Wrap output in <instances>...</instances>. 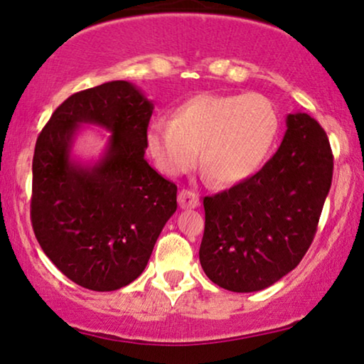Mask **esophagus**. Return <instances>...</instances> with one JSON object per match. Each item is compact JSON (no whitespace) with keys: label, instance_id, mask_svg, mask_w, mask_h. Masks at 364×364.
<instances>
[{"label":"esophagus","instance_id":"esophagus-1","mask_svg":"<svg viewBox=\"0 0 364 364\" xmlns=\"http://www.w3.org/2000/svg\"><path fill=\"white\" fill-rule=\"evenodd\" d=\"M178 205H181L183 210H186V208H197L200 205V200H198V196L196 192L183 188V191L178 192Z\"/></svg>","mask_w":364,"mask_h":364}]
</instances>
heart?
I'll use <instances>...</instances> for the list:
<instances>
[{"mask_svg":"<svg viewBox=\"0 0 364 364\" xmlns=\"http://www.w3.org/2000/svg\"><path fill=\"white\" fill-rule=\"evenodd\" d=\"M280 132V116L263 94H198L173 109L172 119H156L147 149L167 176H181L198 161L217 186H235L255 176L270 157Z\"/></svg>","mask_w":364,"mask_h":364,"instance_id":"b5f03b06","label":"heart"}]
</instances>
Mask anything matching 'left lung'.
<instances>
[{
	"instance_id": "8db88e82",
	"label": "left lung",
	"mask_w": 364,
	"mask_h": 364,
	"mask_svg": "<svg viewBox=\"0 0 364 364\" xmlns=\"http://www.w3.org/2000/svg\"><path fill=\"white\" fill-rule=\"evenodd\" d=\"M333 177L326 132L305 112L255 176L203 198L200 265L215 285L260 291L290 273L310 248Z\"/></svg>"
}]
</instances>
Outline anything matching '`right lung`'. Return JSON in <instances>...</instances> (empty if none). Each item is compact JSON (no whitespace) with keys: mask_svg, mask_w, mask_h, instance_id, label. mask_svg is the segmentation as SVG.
Here are the masks:
<instances>
[{"mask_svg":"<svg viewBox=\"0 0 364 364\" xmlns=\"http://www.w3.org/2000/svg\"><path fill=\"white\" fill-rule=\"evenodd\" d=\"M152 111L136 84L109 81L68 97L36 141L34 235L49 260L87 290L136 280L177 210V186L144 157ZM82 125L112 132L96 161L72 151Z\"/></svg>","mask_w":364,"mask_h":364,"instance_id":"add662e5","label":"right lung"}]
</instances>
